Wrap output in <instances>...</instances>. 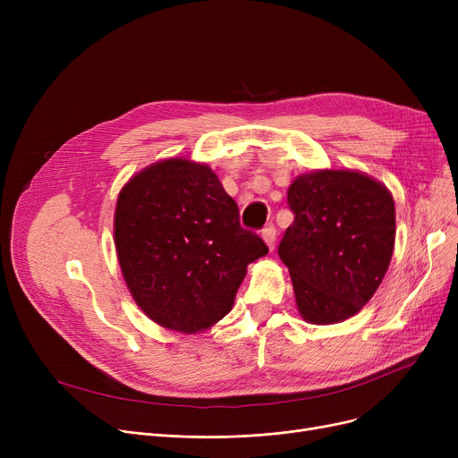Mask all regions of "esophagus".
<instances>
[{
	"mask_svg": "<svg viewBox=\"0 0 458 458\" xmlns=\"http://www.w3.org/2000/svg\"><path fill=\"white\" fill-rule=\"evenodd\" d=\"M261 237H263V242H266V245L273 250L275 249V242H276V228L273 225H267L266 228L261 230Z\"/></svg>",
	"mask_w": 458,
	"mask_h": 458,
	"instance_id": "esophagus-1",
	"label": "esophagus"
}]
</instances>
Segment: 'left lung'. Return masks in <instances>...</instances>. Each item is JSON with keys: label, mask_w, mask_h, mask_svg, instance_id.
Wrapping results in <instances>:
<instances>
[{"label": "left lung", "mask_w": 458, "mask_h": 458, "mask_svg": "<svg viewBox=\"0 0 458 458\" xmlns=\"http://www.w3.org/2000/svg\"><path fill=\"white\" fill-rule=\"evenodd\" d=\"M295 219L278 245L297 308L314 325L362 310L388 271L395 204L380 182L358 171H314L287 189Z\"/></svg>", "instance_id": "1"}]
</instances>
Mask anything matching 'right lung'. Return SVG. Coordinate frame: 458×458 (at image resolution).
<instances>
[{"label": "right lung", "mask_w": 458, "mask_h": 458, "mask_svg": "<svg viewBox=\"0 0 458 458\" xmlns=\"http://www.w3.org/2000/svg\"><path fill=\"white\" fill-rule=\"evenodd\" d=\"M114 247L137 306L182 334L221 321L249 263L269 252L239 225V208L211 168L183 157L157 161L123 187Z\"/></svg>", "instance_id": "1"}]
</instances>
